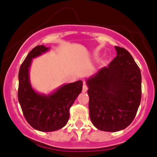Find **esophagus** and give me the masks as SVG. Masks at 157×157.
<instances>
[{
	"mask_svg": "<svg viewBox=\"0 0 157 157\" xmlns=\"http://www.w3.org/2000/svg\"><path fill=\"white\" fill-rule=\"evenodd\" d=\"M87 90H88L87 86H86V84H83V92H86V91H87Z\"/></svg>",
	"mask_w": 157,
	"mask_h": 157,
	"instance_id": "1",
	"label": "esophagus"
}]
</instances>
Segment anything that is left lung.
<instances>
[{
    "label": "left lung",
    "instance_id": "1",
    "mask_svg": "<svg viewBox=\"0 0 157 157\" xmlns=\"http://www.w3.org/2000/svg\"><path fill=\"white\" fill-rule=\"evenodd\" d=\"M117 57L86 80L90 118L96 128L117 132L128 127L141 101V73L131 54L115 47Z\"/></svg>",
    "mask_w": 157,
    "mask_h": 157
}]
</instances>
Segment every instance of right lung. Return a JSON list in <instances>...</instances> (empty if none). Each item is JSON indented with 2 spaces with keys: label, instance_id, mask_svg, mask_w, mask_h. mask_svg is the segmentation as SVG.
<instances>
[{
  "label": "right lung",
  "instance_id": "1",
  "mask_svg": "<svg viewBox=\"0 0 157 157\" xmlns=\"http://www.w3.org/2000/svg\"><path fill=\"white\" fill-rule=\"evenodd\" d=\"M49 48L38 45L30 51L18 74V100L26 121L35 130L52 132L64 127L70 117V108L81 93L82 80L67 83L49 95L40 94L32 88L29 70L32 59L47 52Z\"/></svg>",
  "mask_w": 157,
  "mask_h": 157
}]
</instances>
